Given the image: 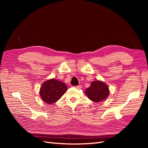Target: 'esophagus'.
<instances>
[{
	"instance_id": "esophagus-1",
	"label": "esophagus",
	"mask_w": 148,
	"mask_h": 148,
	"mask_svg": "<svg viewBox=\"0 0 148 148\" xmlns=\"http://www.w3.org/2000/svg\"><path fill=\"white\" fill-rule=\"evenodd\" d=\"M75 88H77V89H81L82 88V86L81 85H78V86H75Z\"/></svg>"
}]
</instances>
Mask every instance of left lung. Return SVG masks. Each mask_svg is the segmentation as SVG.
<instances>
[{
    "mask_svg": "<svg viewBox=\"0 0 148 148\" xmlns=\"http://www.w3.org/2000/svg\"><path fill=\"white\" fill-rule=\"evenodd\" d=\"M84 93L92 101L99 102L108 97L109 89L105 83L96 80L91 83V86L85 90Z\"/></svg>",
    "mask_w": 148,
    "mask_h": 148,
    "instance_id": "8db88e82",
    "label": "left lung"
}]
</instances>
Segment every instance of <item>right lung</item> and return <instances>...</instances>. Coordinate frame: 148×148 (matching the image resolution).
Listing matches in <instances>:
<instances>
[{
    "mask_svg": "<svg viewBox=\"0 0 148 148\" xmlns=\"http://www.w3.org/2000/svg\"><path fill=\"white\" fill-rule=\"evenodd\" d=\"M66 90L67 86L64 83L52 78L42 83L39 94L43 101L52 104L60 99Z\"/></svg>",
    "mask_w": 148,
    "mask_h": 148,
    "instance_id": "add662e5",
    "label": "right lung"
}]
</instances>
